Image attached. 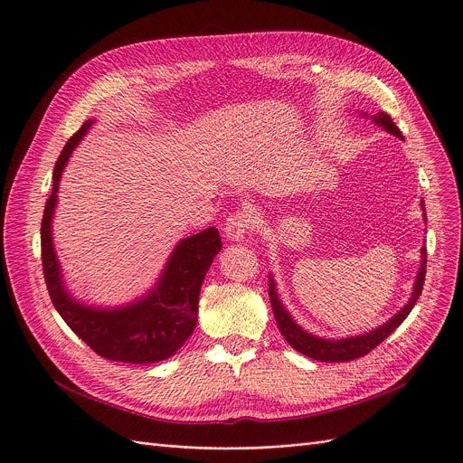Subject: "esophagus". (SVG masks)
I'll return each instance as SVG.
<instances>
[{
	"label": "esophagus",
	"mask_w": 463,
	"mask_h": 463,
	"mask_svg": "<svg viewBox=\"0 0 463 463\" xmlns=\"http://www.w3.org/2000/svg\"><path fill=\"white\" fill-rule=\"evenodd\" d=\"M252 225V218L249 214V211H236L234 214H231L225 220V227L223 232L227 236V240L231 241H243V238L247 236L249 229Z\"/></svg>",
	"instance_id": "1"
}]
</instances>
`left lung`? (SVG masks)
I'll return each mask as SVG.
<instances>
[{
    "label": "left lung",
    "instance_id": "1",
    "mask_svg": "<svg viewBox=\"0 0 463 463\" xmlns=\"http://www.w3.org/2000/svg\"><path fill=\"white\" fill-rule=\"evenodd\" d=\"M364 118H369L374 125L382 127L385 132L403 139L400 128L394 125V121L391 119L389 114L385 112H378L374 116H369L367 112H362ZM421 211H423V222H427L425 216V203L421 200ZM425 261H427V249L421 247V260H420V269L416 272V279L412 285V292L409 301L402 307V309L389 318L385 324H382L380 327L364 333V335H354V336H345V338H322L317 336L309 331H305L301 326H298L294 322V318L290 317V313L285 309V305L279 299L278 288H276V281L272 278V274H269V296H270V305L274 311V318L276 324L279 327V333L283 335V338L288 342V345L292 349H296L298 353L309 356L313 360H320V362H349L360 356H365L367 353H371L376 345H380L392 331H396L398 326H402V322L409 317V313L412 311V307L416 303V299L421 294L423 288V281H425Z\"/></svg>",
    "mask_w": 463,
    "mask_h": 463
}]
</instances>
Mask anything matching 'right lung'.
<instances>
[{"instance_id":"right-lung-1","label":"right lung","mask_w":463,"mask_h":463,"mask_svg":"<svg viewBox=\"0 0 463 463\" xmlns=\"http://www.w3.org/2000/svg\"><path fill=\"white\" fill-rule=\"evenodd\" d=\"M92 123L87 119L67 141L52 173V194L42 220L45 283L60 317L94 353L112 362L158 364L176 354L196 329L200 288L222 249V238L218 229L209 227L180 240L156 283L125 305L101 307L72 296L54 249L52 220L63 169Z\"/></svg>"}]
</instances>
